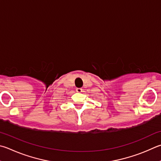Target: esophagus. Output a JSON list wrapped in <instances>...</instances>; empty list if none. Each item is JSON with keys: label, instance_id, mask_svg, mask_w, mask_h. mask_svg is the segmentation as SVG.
Instances as JSON below:
<instances>
[{"label": "esophagus", "instance_id": "esophagus-1", "mask_svg": "<svg viewBox=\"0 0 161 161\" xmlns=\"http://www.w3.org/2000/svg\"><path fill=\"white\" fill-rule=\"evenodd\" d=\"M82 89L81 88H77L76 89V92H78V93H81V92H82Z\"/></svg>", "mask_w": 161, "mask_h": 161}]
</instances>
